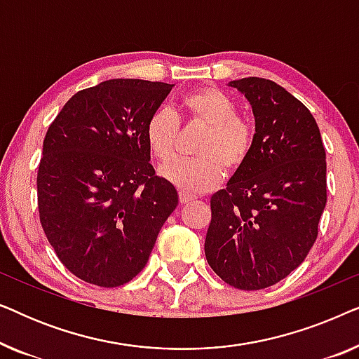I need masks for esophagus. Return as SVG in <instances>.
Wrapping results in <instances>:
<instances>
[{
	"label": "esophagus",
	"instance_id": "obj_1",
	"mask_svg": "<svg viewBox=\"0 0 359 359\" xmlns=\"http://www.w3.org/2000/svg\"><path fill=\"white\" fill-rule=\"evenodd\" d=\"M194 198L191 194H188V193H183V191H180V203L181 204H188V203H191V201H193Z\"/></svg>",
	"mask_w": 359,
	"mask_h": 359
}]
</instances>
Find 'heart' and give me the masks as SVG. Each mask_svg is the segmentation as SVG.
I'll return each instance as SVG.
<instances>
[{"label": "heart", "instance_id": "heart-1", "mask_svg": "<svg viewBox=\"0 0 359 359\" xmlns=\"http://www.w3.org/2000/svg\"><path fill=\"white\" fill-rule=\"evenodd\" d=\"M181 111L208 126L196 155L199 158L175 160L161 166L160 175L188 194L208 193L225 178V168L237 171L245 165L255 145L252 122L237 116V106L222 91L203 88L181 100ZM180 121L170 107H158L145 124L147 145L158 161L173 158L178 144Z\"/></svg>", "mask_w": 359, "mask_h": 359}]
</instances>
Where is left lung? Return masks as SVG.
Returning a JSON list of instances; mask_svg holds the SVG:
<instances>
[{"label": "left lung", "mask_w": 359, "mask_h": 359, "mask_svg": "<svg viewBox=\"0 0 359 359\" xmlns=\"http://www.w3.org/2000/svg\"><path fill=\"white\" fill-rule=\"evenodd\" d=\"M255 145L227 188L210 198L204 252L230 286L258 291L294 271L312 248L327 204V161L311 111L278 83L242 78Z\"/></svg>", "instance_id": "8db88e82"}]
</instances>
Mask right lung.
I'll use <instances>...</instances> for the list:
<instances>
[{
    "label": "right lung",
    "instance_id": "add662e5",
    "mask_svg": "<svg viewBox=\"0 0 359 359\" xmlns=\"http://www.w3.org/2000/svg\"><path fill=\"white\" fill-rule=\"evenodd\" d=\"M173 85L107 80L73 95L48 127L37 203L48 243L68 271L117 287L145 268L178 205L155 175L145 124Z\"/></svg>",
    "mask_w": 359,
    "mask_h": 359
}]
</instances>
